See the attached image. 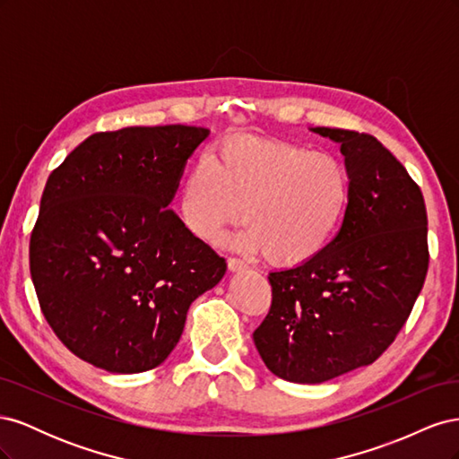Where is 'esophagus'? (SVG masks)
<instances>
[{"instance_id":"1","label":"esophagus","mask_w":459,"mask_h":459,"mask_svg":"<svg viewBox=\"0 0 459 459\" xmlns=\"http://www.w3.org/2000/svg\"><path fill=\"white\" fill-rule=\"evenodd\" d=\"M247 266V264L241 260V258H235V256H230L228 258V268H230V272H239V270H243Z\"/></svg>"}]
</instances>
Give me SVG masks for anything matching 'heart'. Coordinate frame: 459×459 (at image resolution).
Masks as SVG:
<instances>
[{
    "label": "heart",
    "instance_id": "1",
    "mask_svg": "<svg viewBox=\"0 0 459 459\" xmlns=\"http://www.w3.org/2000/svg\"><path fill=\"white\" fill-rule=\"evenodd\" d=\"M352 199L351 174L335 157L266 137L238 135L184 179L178 212L197 239L216 245L241 218L238 243L275 266L316 260L337 238Z\"/></svg>",
    "mask_w": 459,
    "mask_h": 459
}]
</instances>
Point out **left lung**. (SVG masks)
Returning <instances> with one entry per match:
<instances>
[{
	"label": "left lung",
	"instance_id": "obj_1",
	"mask_svg": "<svg viewBox=\"0 0 459 459\" xmlns=\"http://www.w3.org/2000/svg\"><path fill=\"white\" fill-rule=\"evenodd\" d=\"M341 143L352 199L337 238L302 266L272 272V307L253 339L290 383L369 366L404 327L429 268L420 186L373 135L312 128Z\"/></svg>",
	"mask_w": 459,
	"mask_h": 459
}]
</instances>
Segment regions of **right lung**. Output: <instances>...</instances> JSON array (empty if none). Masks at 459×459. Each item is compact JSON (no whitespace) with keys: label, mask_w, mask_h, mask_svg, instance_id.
<instances>
[{"label":"right lung","mask_w":459,"mask_h":459,"mask_svg":"<svg viewBox=\"0 0 459 459\" xmlns=\"http://www.w3.org/2000/svg\"><path fill=\"white\" fill-rule=\"evenodd\" d=\"M208 128L97 132L49 178L30 233L39 310L68 351L110 373L157 368L226 260L169 206Z\"/></svg>","instance_id":"1"}]
</instances>
